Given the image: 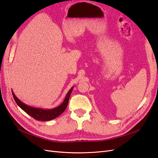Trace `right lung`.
<instances>
[{"label":"right lung","mask_w":158,"mask_h":158,"mask_svg":"<svg viewBox=\"0 0 158 158\" xmlns=\"http://www.w3.org/2000/svg\"><path fill=\"white\" fill-rule=\"evenodd\" d=\"M73 88H74V87H72L71 89L68 91L64 102L61 103L60 106H57L56 108L52 109H39V108H35V107L28 106L25 105V103L22 102L20 100H19L16 96L15 95L13 90H12V94L15 102H16V103L19 105V106L20 107L21 109L23 110L26 113H27L29 115H30L31 117H32L33 118L36 119L37 121H50V120H52V119H54L55 118L60 116V115L65 110H66L68 104L69 98H70Z\"/></svg>","instance_id":"1"}]
</instances>
